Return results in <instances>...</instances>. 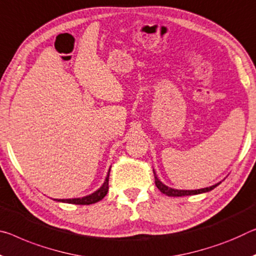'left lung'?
<instances>
[{"instance_id":"left-lung-1","label":"left lung","mask_w":256,"mask_h":256,"mask_svg":"<svg viewBox=\"0 0 256 256\" xmlns=\"http://www.w3.org/2000/svg\"><path fill=\"white\" fill-rule=\"evenodd\" d=\"M154 176H155V184L158 189L160 190V192H163L168 196L171 197H181V196H190V194H202V192H208L213 190L216 186H218L220 184H213L210 186H208V188H202V189H197V190H178V189H173V188H168V186H165L163 182L160 181L157 176L155 170H154Z\"/></svg>"}]
</instances>
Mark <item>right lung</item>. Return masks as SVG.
<instances>
[{
  "label": "right lung",
  "mask_w": 256,
  "mask_h": 256,
  "mask_svg": "<svg viewBox=\"0 0 256 256\" xmlns=\"http://www.w3.org/2000/svg\"><path fill=\"white\" fill-rule=\"evenodd\" d=\"M109 172L110 170L108 171V174L106 176V180H104V184L100 186V188L96 190L88 196H85L82 198H70V200H54L56 202H68V204H75V205H90V204H94V202H99L102 200V198L106 196L108 192V181H109Z\"/></svg>",
  "instance_id": "obj_1"
}]
</instances>
